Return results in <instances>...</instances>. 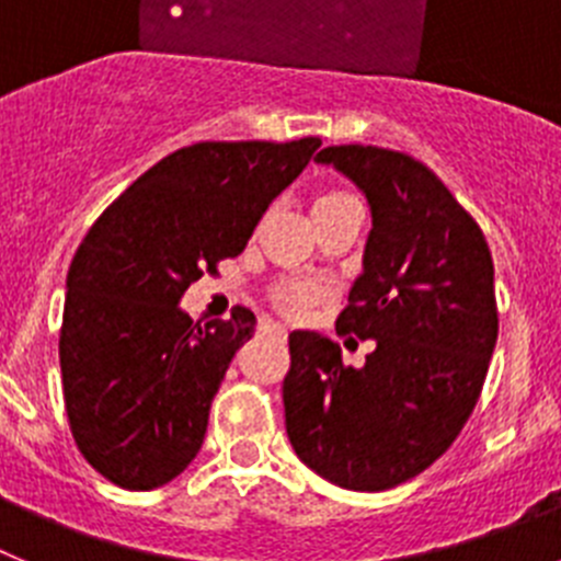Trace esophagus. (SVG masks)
Returning <instances> with one entry per match:
<instances>
[{"label": "esophagus", "instance_id": "1", "mask_svg": "<svg viewBox=\"0 0 561 561\" xmlns=\"http://www.w3.org/2000/svg\"><path fill=\"white\" fill-rule=\"evenodd\" d=\"M272 331H275V334H280V336H286V329L280 323H272Z\"/></svg>", "mask_w": 561, "mask_h": 561}]
</instances>
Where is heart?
Segmentation results:
<instances>
[{"label":"heart","instance_id":"b5f03b06","mask_svg":"<svg viewBox=\"0 0 561 561\" xmlns=\"http://www.w3.org/2000/svg\"><path fill=\"white\" fill-rule=\"evenodd\" d=\"M342 202H351L345 193H320L314 199V207H311V213H323L329 210V207H336L342 205ZM323 297V286L314 284V280H300V277H289V280H280V284L275 286V291H272V300H275V306L280 311H286V314L291 317H300L306 309H309L311 304H317Z\"/></svg>","mask_w":561,"mask_h":561}]
</instances>
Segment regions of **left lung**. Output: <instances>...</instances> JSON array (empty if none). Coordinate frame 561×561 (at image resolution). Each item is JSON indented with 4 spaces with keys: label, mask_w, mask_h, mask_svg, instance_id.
<instances>
[{
    "label": "left lung",
    "mask_w": 561,
    "mask_h": 561,
    "mask_svg": "<svg viewBox=\"0 0 561 561\" xmlns=\"http://www.w3.org/2000/svg\"><path fill=\"white\" fill-rule=\"evenodd\" d=\"M368 199L362 275L336 334L374 340L362 368L317 331H291L286 435L311 472L351 492H385L453 447L483 390L497 342L494 264L478 221L424 162L376 146H329Z\"/></svg>",
    "instance_id": "1"
}]
</instances>
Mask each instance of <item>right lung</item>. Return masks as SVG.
Masks as SVG:
<instances>
[{"instance_id":"right-lung-1","label":"right lung","mask_w":561,"mask_h":561,"mask_svg":"<svg viewBox=\"0 0 561 561\" xmlns=\"http://www.w3.org/2000/svg\"><path fill=\"white\" fill-rule=\"evenodd\" d=\"M320 137L196 142L168 153L103 210L67 275L58 356L83 458L114 485L148 492L187 469L213 396L255 331L238 306L199 325L182 295L252 230L309 165Z\"/></svg>"}]
</instances>
